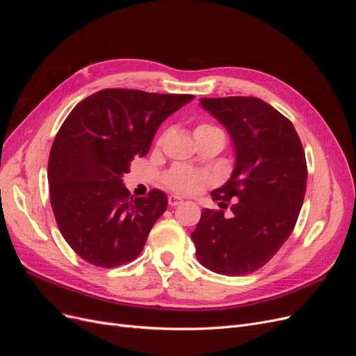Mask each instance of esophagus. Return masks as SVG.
<instances>
[{"label":"esophagus","instance_id":"34e87169","mask_svg":"<svg viewBox=\"0 0 356 356\" xmlns=\"http://www.w3.org/2000/svg\"><path fill=\"white\" fill-rule=\"evenodd\" d=\"M168 203H169V207H178L179 203H182V199L178 197V196H175V195H170V196L168 197Z\"/></svg>","mask_w":356,"mask_h":356}]
</instances>
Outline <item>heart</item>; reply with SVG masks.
<instances>
[{
  "instance_id": "b5f03b06",
  "label": "heart",
  "mask_w": 356,
  "mask_h": 356,
  "mask_svg": "<svg viewBox=\"0 0 356 356\" xmlns=\"http://www.w3.org/2000/svg\"><path fill=\"white\" fill-rule=\"evenodd\" d=\"M193 135H195L197 143L213 138H220L224 141V132L218 126L212 123H199L195 127V131H193ZM204 179L207 178L200 172H196L182 165H174L165 174L163 184L169 190L179 193V195H195L204 184Z\"/></svg>"
}]
</instances>
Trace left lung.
Instances as JSON below:
<instances>
[{
    "instance_id": "8db88e82",
    "label": "left lung",
    "mask_w": 356,
    "mask_h": 356,
    "mask_svg": "<svg viewBox=\"0 0 356 356\" xmlns=\"http://www.w3.org/2000/svg\"><path fill=\"white\" fill-rule=\"evenodd\" d=\"M227 129L236 163L230 179L211 193L224 211L203 209L191 239L202 266L225 276L263 267L293 233L303 207L307 165L296 129L272 105L252 96L202 98Z\"/></svg>"
}]
</instances>
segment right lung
<instances>
[{
    "label": "right lung",
    "instance_id": "1",
    "mask_svg": "<svg viewBox=\"0 0 356 356\" xmlns=\"http://www.w3.org/2000/svg\"><path fill=\"white\" fill-rule=\"evenodd\" d=\"M193 95L104 89L74 106L53 141L47 178L50 203L63 239L93 266L131 263L168 208L157 188L134 197L123 174L144 157L159 126Z\"/></svg>",
    "mask_w": 356,
    "mask_h": 356
}]
</instances>
